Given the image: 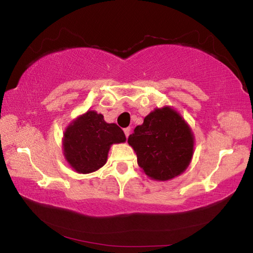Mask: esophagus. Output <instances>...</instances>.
<instances>
[{
	"label": "esophagus",
	"mask_w": 253,
	"mask_h": 253,
	"mask_svg": "<svg viewBox=\"0 0 253 253\" xmlns=\"http://www.w3.org/2000/svg\"><path fill=\"white\" fill-rule=\"evenodd\" d=\"M124 132H125V136H126V138H127V137L129 136V134H130V128L129 127L125 128V129H124Z\"/></svg>",
	"instance_id": "34e87169"
}]
</instances>
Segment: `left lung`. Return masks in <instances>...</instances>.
Returning <instances> with one entry per match:
<instances>
[{"label": "left lung", "instance_id": "left-lung-1", "mask_svg": "<svg viewBox=\"0 0 253 253\" xmlns=\"http://www.w3.org/2000/svg\"><path fill=\"white\" fill-rule=\"evenodd\" d=\"M137 163L145 174L158 181L177 176L190 164L193 155V134L182 117L165 107L155 109L128 137Z\"/></svg>", "mask_w": 253, "mask_h": 253}]
</instances>
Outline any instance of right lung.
<instances>
[{"label":"right lung","instance_id":"add662e5","mask_svg":"<svg viewBox=\"0 0 253 253\" xmlns=\"http://www.w3.org/2000/svg\"><path fill=\"white\" fill-rule=\"evenodd\" d=\"M125 140V134L116 124L106 123L101 114L88 111L68 127L63 151L77 172L87 174L106 164L111 144Z\"/></svg>","mask_w":253,"mask_h":253}]
</instances>
